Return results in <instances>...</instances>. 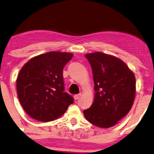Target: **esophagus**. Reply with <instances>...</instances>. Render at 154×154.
<instances>
[{"mask_svg":"<svg viewBox=\"0 0 154 154\" xmlns=\"http://www.w3.org/2000/svg\"><path fill=\"white\" fill-rule=\"evenodd\" d=\"M80 97H81V94H75V95H74V99H75V100H78V99H79Z\"/></svg>","mask_w":154,"mask_h":154,"instance_id":"esophagus-1","label":"esophagus"}]
</instances>
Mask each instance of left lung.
<instances>
[{
  "label": "left lung",
  "instance_id": "obj_1",
  "mask_svg": "<svg viewBox=\"0 0 154 154\" xmlns=\"http://www.w3.org/2000/svg\"><path fill=\"white\" fill-rule=\"evenodd\" d=\"M90 64L95 97L83 113L88 122L102 128L115 125L129 113L136 92L134 73L123 61L97 52L85 54Z\"/></svg>",
  "mask_w": 154,
  "mask_h": 154
}]
</instances>
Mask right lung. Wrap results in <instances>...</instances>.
I'll use <instances>...</instances> for the list:
<instances>
[{"instance_id": "obj_1", "label": "right lung", "mask_w": 154, "mask_h": 154, "mask_svg": "<svg viewBox=\"0 0 154 154\" xmlns=\"http://www.w3.org/2000/svg\"><path fill=\"white\" fill-rule=\"evenodd\" d=\"M67 52H49L29 60L17 78V92L23 109L40 122L62 116L74 98L65 91L63 68L72 57Z\"/></svg>"}]
</instances>
